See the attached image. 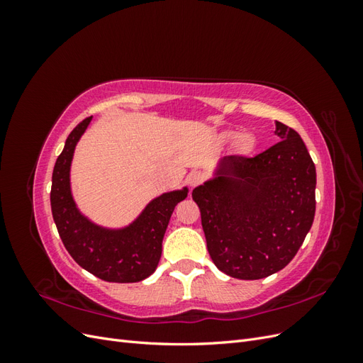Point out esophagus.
<instances>
[{
  "instance_id": "obj_1",
  "label": "esophagus",
  "mask_w": 363,
  "mask_h": 363,
  "mask_svg": "<svg viewBox=\"0 0 363 363\" xmlns=\"http://www.w3.org/2000/svg\"><path fill=\"white\" fill-rule=\"evenodd\" d=\"M204 182V174L201 171H194L188 175V183L191 188H195V186H199Z\"/></svg>"
}]
</instances>
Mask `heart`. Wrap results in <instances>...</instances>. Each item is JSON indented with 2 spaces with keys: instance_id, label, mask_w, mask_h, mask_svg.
Masks as SVG:
<instances>
[{
  "instance_id": "b5f03b06",
  "label": "heart",
  "mask_w": 363,
  "mask_h": 363,
  "mask_svg": "<svg viewBox=\"0 0 363 363\" xmlns=\"http://www.w3.org/2000/svg\"><path fill=\"white\" fill-rule=\"evenodd\" d=\"M235 136H236L235 133H227L224 138H225V139H233ZM239 148L242 150V151H247V150L250 148V142H248L245 138H242V139L239 140Z\"/></svg>"
}]
</instances>
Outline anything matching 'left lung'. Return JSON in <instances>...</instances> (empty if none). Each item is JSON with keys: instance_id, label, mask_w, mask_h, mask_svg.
Listing matches in <instances>:
<instances>
[{"instance_id": "left-lung-1", "label": "left lung", "mask_w": 363, "mask_h": 363, "mask_svg": "<svg viewBox=\"0 0 363 363\" xmlns=\"http://www.w3.org/2000/svg\"><path fill=\"white\" fill-rule=\"evenodd\" d=\"M280 142L256 157L227 156L196 186L208 255L219 271L259 280L283 269L315 216L316 171L303 139L276 121Z\"/></svg>"}]
</instances>
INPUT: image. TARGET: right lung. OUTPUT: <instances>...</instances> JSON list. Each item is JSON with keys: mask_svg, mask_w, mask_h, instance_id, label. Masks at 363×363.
I'll return each instance as SVG.
<instances>
[{"mask_svg": "<svg viewBox=\"0 0 363 363\" xmlns=\"http://www.w3.org/2000/svg\"><path fill=\"white\" fill-rule=\"evenodd\" d=\"M91 121L92 116L86 118L71 131L54 164L50 195L52 218L65 248L83 269L106 281L136 283L156 271L171 215L189 189L184 186L163 192L124 227L94 223L77 206L71 188L75 147Z\"/></svg>", "mask_w": 363, "mask_h": 363, "instance_id": "1", "label": "right lung"}]
</instances>
